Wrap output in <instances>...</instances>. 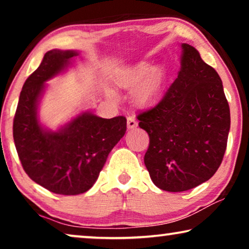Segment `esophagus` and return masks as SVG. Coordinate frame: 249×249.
<instances>
[{
  "instance_id": "34e87169",
  "label": "esophagus",
  "mask_w": 249,
  "mask_h": 249,
  "mask_svg": "<svg viewBox=\"0 0 249 249\" xmlns=\"http://www.w3.org/2000/svg\"><path fill=\"white\" fill-rule=\"evenodd\" d=\"M138 125L137 120L134 117H128L127 119V127L128 129H134Z\"/></svg>"
}]
</instances>
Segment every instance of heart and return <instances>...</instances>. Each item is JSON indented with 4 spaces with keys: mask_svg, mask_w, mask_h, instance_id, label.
<instances>
[{
    "mask_svg": "<svg viewBox=\"0 0 249 249\" xmlns=\"http://www.w3.org/2000/svg\"><path fill=\"white\" fill-rule=\"evenodd\" d=\"M153 69L151 67L148 66H139L135 69H132L129 71V72L125 74V76L122 78L120 81V85L124 88H128V89H135L138 86L148 79L149 76L151 78H149V80L147 81V84L144 85L141 89H139L137 93H136V101L138 103L145 104L148 103L149 101L154 97V95L158 90L159 85H160V79H161V76L158 71L153 75Z\"/></svg>",
    "mask_w": 249,
    "mask_h": 249,
    "instance_id": "b5f03b06",
    "label": "heart"
}]
</instances>
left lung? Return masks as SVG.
<instances>
[{
    "label": "left lung",
    "instance_id": "left-lung-1",
    "mask_svg": "<svg viewBox=\"0 0 249 249\" xmlns=\"http://www.w3.org/2000/svg\"><path fill=\"white\" fill-rule=\"evenodd\" d=\"M178 77L158 103L139 112L147 131L144 156L152 181L165 192H185L212 178L222 163L230 108L221 78L188 44Z\"/></svg>",
    "mask_w": 249,
    "mask_h": 249
}]
</instances>
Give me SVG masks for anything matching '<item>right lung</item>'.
<instances>
[{"label":"right lung","mask_w":249,"mask_h":249,"mask_svg":"<svg viewBox=\"0 0 249 249\" xmlns=\"http://www.w3.org/2000/svg\"><path fill=\"white\" fill-rule=\"evenodd\" d=\"M74 51L53 50L27 78L13 119V139L25 172L33 181L59 195L90 189L107 155L127 129L122 115L112 119L83 113L57 132L45 131L37 120L36 103L44 83L68 66Z\"/></svg>","instance_id":"add662e5"}]
</instances>
